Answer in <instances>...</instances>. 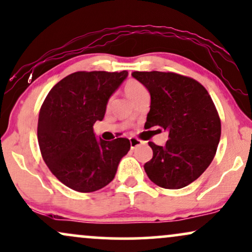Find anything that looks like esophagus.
I'll return each mask as SVG.
<instances>
[{"label":"esophagus","mask_w":252,"mask_h":252,"mask_svg":"<svg viewBox=\"0 0 252 252\" xmlns=\"http://www.w3.org/2000/svg\"><path fill=\"white\" fill-rule=\"evenodd\" d=\"M129 143H130V148L134 149V148H136V147H138V146L142 145L143 142L141 141V140H139V139H136V138H130L129 139Z\"/></svg>","instance_id":"34e87169"}]
</instances>
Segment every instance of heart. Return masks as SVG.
<instances>
[{"label": "heart", "mask_w": 252, "mask_h": 252, "mask_svg": "<svg viewBox=\"0 0 252 252\" xmlns=\"http://www.w3.org/2000/svg\"><path fill=\"white\" fill-rule=\"evenodd\" d=\"M125 93L127 94V97L134 102V100L138 99L139 97L148 94V91H147L146 87L143 86V84H141L135 80H130L125 84Z\"/></svg>", "instance_id": "b5f03b06"}]
</instances>
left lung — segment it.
<instances>
[{
  "mask_svg": "<svg viewBox=\"0 0 252 252\" xmlns=\"http://www.w3.org/2000/svg\"><path fill=\"white\" fill-rule=\"evenodd\" d=\"M132 76L150 94L145 128L169 132L165 146L148 142L153 158L143 165L147 176L170 190L191 184L213 161L220 141V117L210 94L198 81L170 71H134Z\"/></svg>",
  "mask_w": 252,
  "mask_h": 252,
  "instance_id": "left-lung-1",
  "label": "left lung"
}]
</instances>
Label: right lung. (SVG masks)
<instances>
[{"mask_svg":"<svg viewBox=\"0 0 252 252\" xmlns=\"http://www.w3.org/2000/svg\"><path fill=\"white\" fill-rule=\"evenodd\" d=\"M126 70L76 71L52 88L40 107L38 143L51 172L71 190L94 192L113 181L129 140L97 139L106 104L127 77Z\"/></svg>","mask_w":252,"mask_h":252,"instance_id":"right-lung-1","label":"right lung"}]
</instances>
